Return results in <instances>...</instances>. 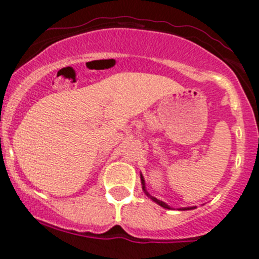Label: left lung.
Returning a JSON list of instances; mask_svg holds the SVG:
<instances>
[{
    "mask_svg": "<svg viewBox=\"0 0 259 259\" xmlns=\"http://www.w3.org/2000/svg\"><path fill=\"white\" fill-rule=\"evenodd\" d=\"M141 180H142V188H143V192L146 193V195H147V197H148V198H151V199L153 200L154 203H157V204H158V206L163 207V208L171 209V207L168 206L167 203H165V202H162V200H159V199H157V198L152 197V195L149 194L148 192H147V189H146V183H144V178H143V175H142V174H141ZM193 208H195V207H184V208H179V209H180V211H185V209H193Z\"/></svg>",
    "mask_w": 259,
    "mask_h": 259,
    "instance_id": "8db88e82",
    "label": "left lung"
}]
</instances>
